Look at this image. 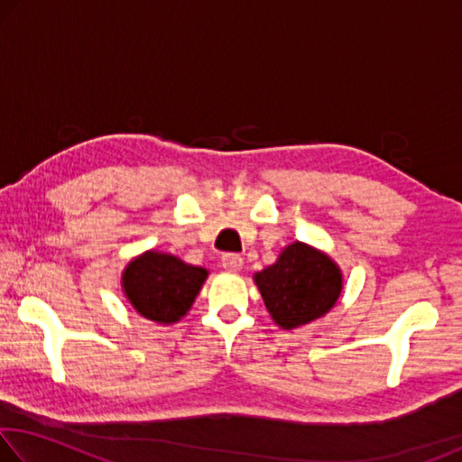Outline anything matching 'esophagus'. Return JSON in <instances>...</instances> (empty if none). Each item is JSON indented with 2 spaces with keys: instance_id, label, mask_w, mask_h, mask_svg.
Masks as SVG:
<instances>
[{
  "instance_id": "obj_1",
  "label": "esophagus",
  "mask_w": 462,
  "mask_h": 462,
  "mask_svg": "<svg viewBox=\"0 0 462 462\" xmlns=\"http://www.w3.org/2000/svg\"><path fill=\"white\" fill-rule=\"evenodd\" d=\"M242 264H245V259H242L240 254L228 253V254H224V256H222V267H224L226 271H230V273H238V271L242 269Z\"/></svg>"
}]
</instances>
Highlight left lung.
I'll return each mask as SVG.
<instances>
[{
  "mask_svg": "<svg viewBox=\"0 0 462 462\" xmlns=\"http://www.w3.org/2000/svg\"><path fill=\"white\" fill-rule=\"evenodd\" d=\"M254 283L275 324L293 330L334 308L342 291V273L328 254L293 242L275 264L256 273Z\"/></svg>",
  "mask_w": 462,
  "mask_h": 462,
  "instance_id": "8db88e82",
  "label": "left lung"
}]
</instances>
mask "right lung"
<instances>
[{
  "label": "right lung",
  "instance_id": "obj_1",
  "mask_svg": "<svg viewBox=\"0 0 462 462\" xmlns=\"http://www.w3.org/2000/svg\"><path fill=\"white\" fill-rule=\"evenodd\" d=\"M206 279L203 267L148 250L124 269L122 287L140 316L156 324H175L189 311Z\"/></svg>",
  "mask_w": 462,
  "mask_h": 462
}]
</instances>
